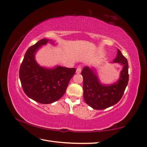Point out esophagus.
<instances>
[{
	"label": "esophagus",
	"instance_id": "obj_1",
	"mask_svg": "<svg viewBox=\"0 0 147 147\" xmlns=\"http://www.w3.org/2000/svg\"><path fill=\"white\" fill-rule=\"evenodd\" d=\"M82 65H79L78 66L77 69H76V73H78V74L80 73L81 72H82Z\"/></svg>",
	"mask_w": 147,
	"mask_h": 147
}]
</instances>
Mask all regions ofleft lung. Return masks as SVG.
I'll return each instance as SVG.
<instances>
[{
  "label": "left lung",
  "instance_id": "obj_1",
  "mask_svg": "<svg viewBox=\"0 0 147 147\" xmlns=\"http://www.w3.org/2000/svg\"><path fill=\"white\" fill-rule=\"evenodd\" d=\"M113 62L123 65L120 78L114 85H101L94 72L88 67H84L82 71L84 100L96 110H102L116 104L121 99L128 83V62L119 49L117 57Z\"/></svg>",
  "mask_w": 147,
  "mask_h": 147
}]
</instances>
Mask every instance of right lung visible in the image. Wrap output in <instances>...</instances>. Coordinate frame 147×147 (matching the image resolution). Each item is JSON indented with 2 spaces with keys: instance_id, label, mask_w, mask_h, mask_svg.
Here are the masks:
<instances>
[{
  "instance_id": "add662e5",
  "label": "right lung",
  "mask_w": 147,
  "mask_h": 147,
  "mask_svg": "<svg viewBox=\"0 0 147 147\" xmlns=\"http://www.w3.org/2000/svg\"><path fill=\"white\" fill-rule=\"evenodd\" d=\"M48 41L42 39L29 47L20 69V78L23 91L28 97L43 104H52L60 99L76 72L75 68L61 66L49 69L36 63V51Z\"/></svg>"
}]
</instances>
